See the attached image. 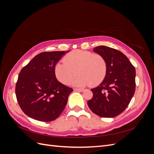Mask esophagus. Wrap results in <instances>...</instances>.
Instances as JSON below:
<instances>
[{
    "instance_id": "obj_1",
    "label": "esophagus",
    "mask_w": 154,
    "mask_h": 154,
    "mask_svg": "<svg viewBox=\"0 0 154 154\" xmlns=\"http://www.w3.org/2000/svg\"><path fill=\"white\" fill-rule=\"evenodd\" d=\"M74 90L75 91H78V92H83L84 91V89H83V88H74Z\"/></svg>"
}]
</instances>
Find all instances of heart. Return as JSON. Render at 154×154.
<instances>
[{
  "instance_id": "b5f03b06",
  "label": "heart",
  "mask_w": 154,
  "mask_h": 154,
  "mask_svg": "<svg viewBox=\"0 0 154 154\" xmlns=\"http://www.w3.org/2000/svg\"><path fill=\"white\" fill-rule=\"evenodd\" d=\"M106 69V60L101 55L74 50L65 57L64 62L56 64L54 72L58 80L63 84H69L78 72L81 75L72 81L71 84L83 87L99 84L105 78Z\"/></svg>"
}]
</instances>
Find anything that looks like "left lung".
I'll return each mask as SVG.
<instances>
[{"label":"left lung","instance_id":"8db88e82","mask_svg":"<svg viewBox=\"0 0 154 154\" xmlns=\"http://www.w3.org/2000/svg\"><path fill=\"white\" fill-rule=\"evenodd\" d=\"M93 51L105 59L107 69L103 82L91 89L93 96L87 104L96 115L114 118L126 109L134 94L136 69L118 50L100 45Z\"/></svg>","mask_w":154,"mask_h":154}]
</instances>
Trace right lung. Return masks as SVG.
<instances>
[{"mask_svg":"<svg viewBox=\"0 0 154 154\" xmlns=\"http://www.w3.org/2000/svg\"><path fill=\"white\" fill-rule=\"evenodd\" d=\"M67 51H51L37 54L22 68L15 93L22 111L40 122L58 118L73 91L56 78L54 67Z\"/></svg>","mask_w":154,"mask_h":154,"instance_id":"add662e5","label":"right lung"}]
</instances>
